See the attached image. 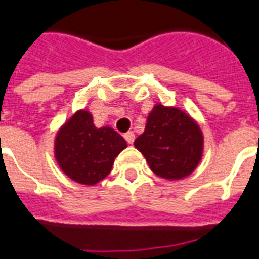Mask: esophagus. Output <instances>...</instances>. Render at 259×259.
Listing matches in <instances>:
<instances>
[{
    "mask_svg": "<svg viewBox=\"0 0 259 259\" xmlns=\"http://www.w3.org/2000/svg\"><path fill=\"white\" fill-rule=\"evenodd\" d=\"M123 137H124V140L127 141L129 144H133V141H135V133H133V132H127Z\"/></svg>",
    "mask_w": 259,
    "mask_h": 259,
    "instance_id": "obj_1",
    "label": "esophagus"
}]
</instances>
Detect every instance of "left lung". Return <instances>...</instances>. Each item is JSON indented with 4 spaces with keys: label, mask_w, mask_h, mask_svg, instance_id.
<instances>
[{
    "label": "left lung",
    "mask_w": 259,
    "mask_h": 259,
    "mask_svg": "<svg viewBox=\"0 0 259 259\" xmlns=\"http://www.w3.org/2000/svg\"><path fill=\"white\" fill-rule=\"evenodd\" d=\"M155 175L182 179L195 169L202 154V133L194 120L172 107L157 105L147 119L146 130L135 140Z\"/></svg>",
    "instance_id": "obj_1"
}]
</instances>
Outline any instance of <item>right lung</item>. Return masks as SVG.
Instances as JSON below:
<instances>
[{
    "instance_id": "add662e5",
    "label": "right lung",
    "mask_w": 259,
    "mask_h": 259,
    "mask_svg": "<svg viewBox=\"0 0 259 259\" xmlns=\"http://www.w3.org/2000/svg\"><path fill=\"white\" fill-rule=\"evenodd\" d=\"M126 141L111 127L97 129L87 111H79L59 130L55 157L69 178L81 185H96L109 175L115 157Z\"/></svg>"
}]
</instances>
